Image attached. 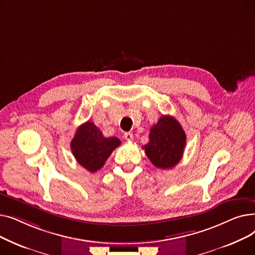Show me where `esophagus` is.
<instances>
[{"mask_svg": "<svg viewBox=\"0 0 255 255\" xmlns=\"http://www.w3.org/2000/svg\"><path fill=\"white\" fill-rule=\"evenodd\" d=\"M124 137H125V139L127 141H131L133 139V134H132V133H130V132H126L125 134H124Z\"/></svg>", "mask_w": 255, "mask_h": 255, "instance_id": "34e87169", "label": "esophagus"}]
</instances>
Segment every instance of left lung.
Listing matches in <instances>:
<instances>
[{
	"label": "left lung",
	"mask_w": 255,
	"mask_h": 255,
	"mask_svg": "<svg viewBox=\"0 0 255 255\" xmlns=\"http://www.w3.org/2000/svg\"><path fill=\"white\" fill-rule=\"evenodd\" d=\"M186 134L178 121L170 116L160 117L149 134V142L142 146L145 155L158 168L175 167L183 157Z\"/></svg>",
	"instance_id": "obj_1"
}]
</instances>
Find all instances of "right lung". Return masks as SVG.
<instances>
[{
    "instance_id": "right-lung-1",
    "label": "right lung",
    "mask_w": 255,
    "mask_h": 255,
    "mask_svg": "<svg viewBox=\"0 0 255 255\" xmlns=\"http://www.w3.org/2000/svg\"><path fill=\"white\" fill-rule=\"evenodd\" d=\"M120 144L118 137H105L95 124L88 121L77 128L70 146L76 161L89 171L95 172Z\"/></svg>"
}]
</instances>
